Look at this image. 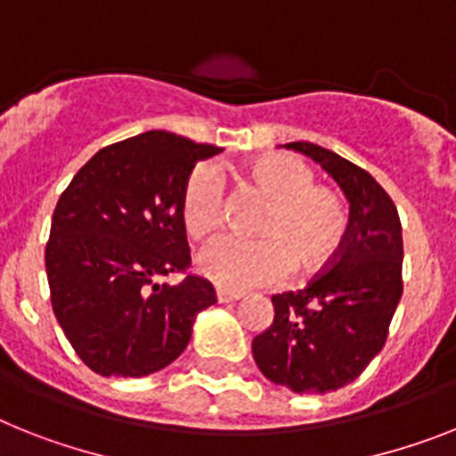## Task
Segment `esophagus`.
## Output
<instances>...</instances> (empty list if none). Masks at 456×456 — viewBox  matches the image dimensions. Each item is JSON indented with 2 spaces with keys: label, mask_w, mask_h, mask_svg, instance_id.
<instances>
[{
  "label": "esophagus",
  "mask_w": 456,
  "mask_h": 456,
  "mask_svg": "<svg viewBox=\"0 0 456 456\" xmlns=\"http://www.w3.org/2000/svg\"><path fill=\"white\" fill-rule=\"evenodd\" d=\"M217 301L220 304H232V301H239L243 294L240 292H232V289H224V287H217Z\"/></svg>",
  "instance_id": "esophagus-1"
}]
</instances>
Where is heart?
Wrapping results in <instances>:
<instances>
[{
	"label": "heart",
	"mask_w": 456,
	"mask_h": 456,
	"mask_svg": "<svg viewBox=\"0 0 456 456\" xmlns=\"http://www.w3.org/2000/svg\"><path fill=\"white\" fill-rule=\"evenodd\" d=\"M269 206L255 232L262 236L222 234L197 255V269L224 289H255L278 285L297 269L317 273L327 269L346 246L350 216L346 201L327 185H315V171L299 157H257L246 169ZM227 217V185L220 167L199 162L181 190L183 227L194 239L213 234Z\"/></svg>",
	"instance_id": "heart-1"
}]
</instances>
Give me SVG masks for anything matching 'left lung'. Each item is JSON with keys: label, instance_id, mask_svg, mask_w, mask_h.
Returning a JSON list of instances; mask_svg holds the SVG:
<instances>
[{"label": "left lung", "instance_id": "obj_1", "mask_svg": "<svg viewBox=\"0 0 456 456\" xmlns=\"http://www.w3.org/2000/svg\"><path fill=\"white\" fill-rule=\"evenodd\" d=\"M322 164L350 201L346 246L304 289L271 297L273 324L252 357L275 385L327 394L362 376L382 350L403 294V236L392 197L357 164L308 141L285 143Z\"/></svg>", "mask_w": 456, "mask_h": 456}]
</instances>
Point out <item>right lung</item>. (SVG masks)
Listing matches in <instances>:
<instances>
[{
	"label": "right lung",
	"instance_id": "obj_1",
	"mask_svg": "<svg viewBox=\"0 0 456 456\" xmlns=\"http://www.w3.org/2000/svg\"><path fill=\"white\" fill-rule=\"evenodd\" d=\"M217 145L171 132L118 141L80 167L53 213L45 243L51 304L83 364L99 376L141 378L181 357L197 313L216 304L190 273L181 190ZM183 273L178 286L159 274Z\"/></svg>",
	"mask_w": 456,
	"mask_h": 456
}]
</instances>
